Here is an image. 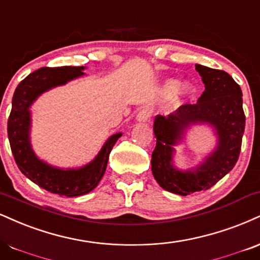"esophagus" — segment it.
I'll return each instance as SVG.
<instances>
[{
  "label": "esophagus",
  "mask_w": 260,
  "mask_h": 260,
  "mask_svg": "<svg viewBox=\"0 0 260 260\" xmlns=\"http://www.w3.org/2000/svg\"><path fill=\"white\" fill-rule=\"evenodd\" d=\"M150 116H151V111L148 108H142L138 111V114H137V120L140 122H145L149 120Z\"/></svg>",
  "instance_id": "esophagus-1"
}]
</instances>
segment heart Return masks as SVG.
Listing matches in <instances>:
<instances>
[{"label":"heart","mask_w":260,"mask_h":260,"mask_svg":"<svg viewBox=\"0 0 260 260\" xmlns=\"http://www.w3.org/2000/svg\"><path fill=\"white\" fill-rule=\"evenodd\" d=\"M177 89H178V83L176 82V81H171V82L166 83V86L164 88V94L171 95V94H173L174 92H177ZM189 92H190L189 84H183V86L179 88V94H181V95H186Z\"/></svg>","instance_id":"heart-1"}]
</instances>
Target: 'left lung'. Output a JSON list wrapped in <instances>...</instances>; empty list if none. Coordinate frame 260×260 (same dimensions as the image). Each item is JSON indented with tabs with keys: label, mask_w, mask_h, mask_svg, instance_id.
I'll return each instance as SVG.
<instances>
[{
	"label": "left lung",
	"mask_w": 260,
	"mask_h": 260,
	"mask_svg": "<svg viewBox=\"0 0 260 260\" xmlns=\"http://www.w3.org/2000/svg\"><path fill=\"white\" fill-rule=\"evenodd\" d=\"M205 90L195 104H184L167 117L155 118L156 146L151 170L156 181L167 191L186 196L208 190L233 170L239 160L246 116L242 92L229 74L223 70L195 65ZM193 123H209L217 131L218 146L195 171L181 172L171 165L173 146Z\"/></svg>",
	"instance_id": "1"
}]
</instances>
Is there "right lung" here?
Returning <instances> with one entry per match:
<instances>
[{
  "label": "right lung",
  "mask_w": 260,
  "mask_h": 260,
  "mask_svg": "<svg viewBox=\"0 0 260 260\" xmlns=\"http://www.w3.org/2000/svg\"><path fill=\"white\" fill-rule=\"evenodd\" d=\"M83 67L41 68L26 76L15 88L7 131L15 164L24 176L47 190L67 198H75L92 191L104 176L109 155L121 133L114 134L104 144L98 156L80 170H59L40 161L29 142V108L40 94L55 86L82 76Z\"/></svg>",
  "instance_id": "1"
}]
</instances>
